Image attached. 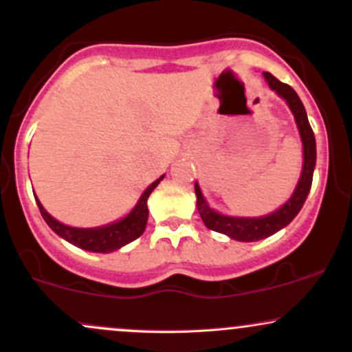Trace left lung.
<instances>
[{
    "label": "left lung",
    "instance_id": "obj_1",
    "mask_svg": "<svg viewBox=\"0 0 352 352\" xmlns=\"http://www.w3.org/2000/svg\"><path fill=\"white\" fill-rule=\"evenodd\" d=\"M263 79L268 84V87L274 91V94L280 96L292 111L302 144V167L296 188L293 190L292 197L286 200V204H283L280 208L268 213V215L261 217H233L217 212L215 208L210 207L199 182H195L197 208H199L204 223L213 232L223 233V235L236 241L263 240V238L272 236L280 230L288 227L308 199L311 184H313L314 167H316V139H314L305 106H302L301 99L298 98L296 91L288 84L278 80L270 72H263Z\"/></svg>",
    "mask_w": 352,
    "mask_h": 352
}]
</instances>
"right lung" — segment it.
<instances>
[{
	"label": "right lung",
	"mask_w": 352,
	"mask_h": 352,
	"mask_svg": "<svg viewBox=\"0 0 352 352\" xmlns=\"http://www.w3.org/2000/svg\"><path fill=\"white\" fill-rule=\"evenodd\" d=\"M164 177L165 175L159 177V179L152 182V184L144 190L142 195L139 197V200H137V204L134 205V208H132L127 215L119 218V220L116 221H111V223L107 225H100V227L79 228L60 223V221L56 220L51 213H47V210L44 208L41 201H39L38 195H34V199L44 221H46L52 232H54L56 235H59L63 240L69 241L71 245L86 250V252L112 253L142 235L145 227H147L148 218L147 200L153 192V188L164 180Z\"/></svg>",
	"instance_id": "obj_1"
}]
</instances>
